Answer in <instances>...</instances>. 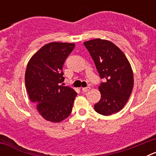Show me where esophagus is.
Wrapping results in <instances>:
<instances>
[{
    "instance_id": "esophagus-1",
    "label": "esophagus",
    "mask_w": 156,
    "mask_h": 156,
    "mask_svg": "<svg viewBox=\"0 0 156 156\" xmlns=\"http://www.w3.org/2000/svg\"><path fill=\"white\" fill-rule=\"evenodd\" d=\"M90 87H83V88H82V90L83 92H87L88 90H90Z\"/></svg>"
}]
</instances>
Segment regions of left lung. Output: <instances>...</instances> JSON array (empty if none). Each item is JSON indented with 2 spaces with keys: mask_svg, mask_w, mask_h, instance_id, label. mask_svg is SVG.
Masks as SVG:
<instances>
[{
  "mask_svg": "<svg viewBox=\"0 0 156 156\" xmlns=\"http://www.w3.org/2000/svg\"><path fill=\"white\" fill-rule=\"evenodd\" d=\"M83 44L104 80L98 87L101 99L94 105V110L103 115L117 113L126 104L133 90L131 66L124 53L111 41L98 38Z\"/></svg>",
  "mask_w": 156,
  "mask_h": 156,
  "instance_id": "1",
  "label": "left lung"
}]
</instances>
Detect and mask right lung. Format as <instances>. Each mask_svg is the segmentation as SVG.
I'll return each instance as SVG.
<instances>
[{"mask_svg": "<svg viewBox=\"0 0 156 156\" xmlns=\"http://www.w3.org/2000/svg\"><path fill=\"white\" fill-rule=\"evenodd\" d=\"M75 44L51 42L37 51L30 59L25 73L29 98L41 116L59 122L70 115L77 93L63 86L62 66Z\"/></svg>", "mask_w": 156, "mask_h": 156, "instance_id": "1", "label": "right lung"}]
</instances>
